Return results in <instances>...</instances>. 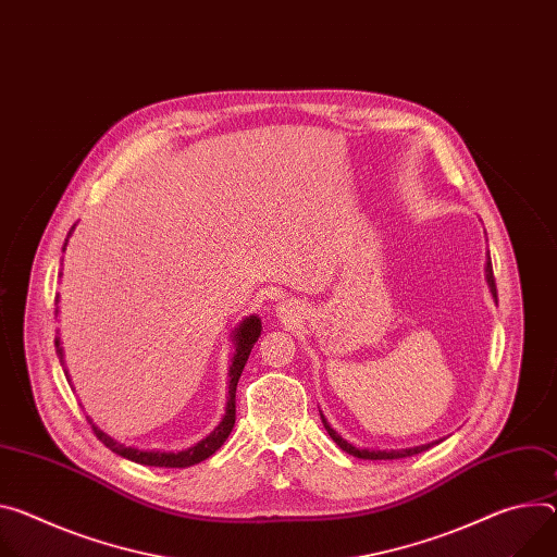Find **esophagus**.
Masks as SVG:
<instances>
[{"label":"esophagus","instance_id":"34e87169","mask_svg":"<svg viewBox=\"0 0 557 557\" xmlns=\"http://www.w3.org/2000/svg\"><path fill=\"white\" fill-rule=\"evenodd\" d=\"M280 313H290V305H282V307H280Z\"/></svg>","mask_w":557,"mask_h":557}]
</instances>
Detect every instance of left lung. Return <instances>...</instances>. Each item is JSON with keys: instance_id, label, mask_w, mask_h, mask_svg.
I'll use <instances>...</instances> for the list:
<instances>
[{"instance_id": "8db88e82", "label": "left lung", "mask_w": 557, "mask_h": 557, "mask_svg": "<svg viewBox=\"0 0 557 557\" xmlns=\"http://www.w3.org/2000/svg\"><path fill=\"white\" fill-rule=\"evenodd\" d=\"M486 282H488V288H491L493 299L497 301V288H495V277H493L491 258H486ZM320 416H322V413H320ZM322 424H324V429L329 431V435L333 437V442H335L342 450H346L348 455H352V458H360V460H399V458H411V455H418V453H422V450H426V448H431V446L435 444V442H431V444H422V446H413V448H391V450L358 448V446L348 444L342 435H337V433L331 429V424L324 420V416H322Z\"/></svg>"}]
</instances>
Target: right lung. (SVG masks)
<instances>
[{"instance_id": "right-lung-1", "label": "right lung", "mask_w": 557, "mask_h": 557, "mask_svg": "<svg viewBox=\"0 0 557 557\" xmlns=\"http://www.w3.org/2000/svg\"><path fill=\"white\" fill-rule=\"evenodd\" d=\"M75 228V226H73ZM73 228L69 231V237L73 233ZM66 237V242H69ZM64 242V246H66ZM262 333V320L258 315H250L246 320L239 322V326L233 331V344H235V350H233V358H231V369H228V399H226V411H224V418L222 422L215 426V431L205 437L201 442H197L195 446L186 448V450H177V453H164V450H139V448H133V446H124L120 442H115L113 437H109L104 431H99L90 420V429L92 433L97 435V440L107 444L113 453L122 455V458L131 460V462H137V465H144V467H164V469H186V467H193V465H199L205 462L207 458H211V455L226 442V437L231 435L233 431V424H235V391H237V382H239V375L244 371V364L250 356V348L252 344L258 342ZM55 348H58V356H60V362L64 364V356H62V346H60V337H55Z\"/></svg>"}]
</instances>
